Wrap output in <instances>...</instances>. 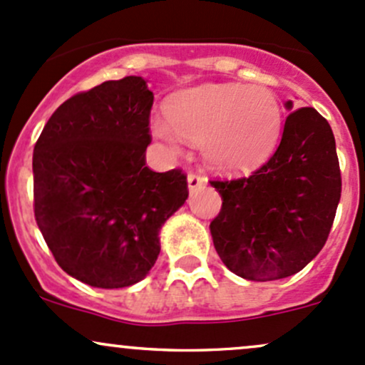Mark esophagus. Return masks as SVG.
Segmentation results:
<instances>
[{
	"label": "esophagus",
	"instance_id": "34e87169",
	"mask_svg": "<svg viewBox=\"0 0 365 365\" xmlns=\"http://www.w3.org/2000/svg\"><path fill=\"white\" fill-rule=\"evenodd\" d=\"M187 182H189V190L190 192L202 189V187L206 185V178H204V176L199 175V173H189V176H187Z\"/></svg>",
	"mask_w": 365,
	"mask_h": 365
}]
</instances>
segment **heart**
<instances>
[{
	"label": "heart",
	"mask_w": 365,
	"mask_h": 365,
	"mask_svg": "<svg viewBox=\"0 0 365 365\" xmlns=\"http://www.w3.org/2000/svg\"><path fill=\"white\" fill-rule=\"evenodd\" d=\"M166 118L152 133L180 152L182 138L202 143L206 161L223 173H247L268 159L282 126V110L267 86L207 83L168 100Z\"/></svg>",
	"instance_id": "b5f03b06"
}]
</instances>
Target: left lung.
<instances>
[{
    "label": "left lung",
    "mask_w": 365,
    "mask_h": 365,
    "mask_svg": "<svg viewBox=\"0 0 365 365\" xmlns=\"http://www.w3.org/2000/svg\"><path fill=\"white\" fill-rule=\"evenodd\" d=\"M210 183L222 195L210 230L228 270L258 282L298 274L326 244L341 197L329 123L314 107L291 110L277 150L262 168Z\"/></svg>",
    "instance_id": "obj_1"
}]
</instances>
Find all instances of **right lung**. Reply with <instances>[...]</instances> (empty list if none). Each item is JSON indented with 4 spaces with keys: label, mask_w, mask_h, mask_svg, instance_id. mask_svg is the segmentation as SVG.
<instances>
[{
    "label": "right lung",
    "mask_w": 365,
    "mask_h": 365,
    "mask_svg": "<svg viewBox=\"0 0 365 365\" xmlns=\"http://www.w3.org/2000/svg\"><path fill=\"white\" fill-rule=\"evenodd\" d=\"M152 103L140 76L106 81L66 100L34 145L36 223L58 267L88 286L140 282L189 197L182 170L145 166Z\"/></svg>",
    "instance_id": "add662e5"
}]
</instances>
